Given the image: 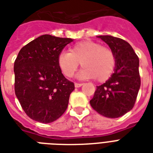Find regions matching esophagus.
I'll list each match as a JSON object with an SVG mask.
<instances>
[{
	"label": "esophagus",
	"mask_w": 153,
	"mask_h": 153,
	"mask_svg": "<svg viewBox=\"0 0 153 153\" xmlns=\"http://www.w3.org/2000/svg\"><path fill=\"white\" fill-rule=\"evenodd\" d=\"M82 83H75V87L76 88H80V86H82Z\"/></svg>",
	"instance_id": "obj_1"
}]
</instances>
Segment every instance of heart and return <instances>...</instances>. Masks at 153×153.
I'll return each instance as SVG.
<instances>
[{"instance_id":"1","label":"heart","mask_w":153,"mask_h":153,"mask_svg":"<svg viewBox=\"0 0 153 153\" xmlns=\"http://www.w3.org/2000/svg\"><path fill=\"white\" fill-rule=\"evenodd\" d=\"M57 63L66 77H72L80 63L84 68L78 77H95L98 81H105L114 72L116 57L109 48L88 41L76 44L70 48V53L63 51L59 53Z\"/></svg>"}]
</instances>
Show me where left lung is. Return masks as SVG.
Returning a JSON list of instances; mask_svg holds the SVG:
<instances>
[{"mask_svg": "<svg viewBox=\"0 0 153 153\" xmlns=\"http://www.w3.org/2000/svg\"><path fill=\"white\" fill-rule=\"evenodd\" d=\"M97 37L113 52L116 67L111 77L97 86L90 105L104 117L117 118L129 112L137 100L140 87L139 58L127 41L108 35Z\"/></svg>", "mask_w": 153, "mask_h": 153, "instance_id": "8db88e82", "label": "left lung"}]
</instances>
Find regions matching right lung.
Returning <instances> with one entry per match:
<instances>
[{
    "label": "right lung",
    "instance_id": "obj_1",
    "mask_svg": "<svg viewBox=\"0 0 153 153\" xmlns=\"http://www.w3.org/2000/svg\"><path fill=\"white\" fill-rule=\"evenodd\" d=\"M73 41L42 35L24 46L16 56L15 94L27 116L36 121H55L68 108L75 86L62 74L57 57Z\"/></svg>",
    "mask_w": 153,
    "mask_h": 153
}]
</instances>
